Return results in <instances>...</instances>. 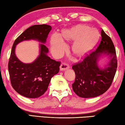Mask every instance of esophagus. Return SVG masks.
<instances>
[{"mask_svg": "<svg viewBox=\"0 0 125 125\" xmlns=\"http://www.w3.org/2000/svg\"><path fill=\"white\" fill-rule=\"evenodd\" d=\"M69 68V65L67 64V63L65 62H63L62 64H61L60 66V70L61 71H65L66 69H68Z\"/></svg>", "mask_w": 125, "mask_h": 125, "instance_id": "1", "label": "esophagus"}]
</instances>
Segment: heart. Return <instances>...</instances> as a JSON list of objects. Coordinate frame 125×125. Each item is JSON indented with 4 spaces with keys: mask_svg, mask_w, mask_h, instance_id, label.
Returning <instances> with one entry per match:
<instances>
[{
    "mask_svg": "<svg viewBox=\"0 0 125 125\" xmlns=\"http://www.w3.org/2000/svg\"><path fill=\"white\" fill-rule=\"evenodd\" d=\"M96 33L94 29L78 25L70 29L63 31L62 35L53 33L51 39V46L52 54L55 57L61 56L66 47L63 39L66 40L76 39L72 46V50L77 56H83L89 51L94 43Z\"/></svg>",
    "mask_w": 125,
    "mask_h": 125,
    "instance_id": "heart-1",
    "label": "heart"
}]
</instances>
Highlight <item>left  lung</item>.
Listing matches in <instances>:
<instances>
[{
  "label": "left lung",
  "instance_id": "1",
  "mask_svg": "<svg viewBox=\"0 0 125 125\" xmlns=\"http://www.w3.org/2000/svg\"><path fill=\"white\" fill-rule=\"evenodd\" d=\"M101 36L96 49L72 66L75 74L73 90L81 98H94L106 92L113 83L117 70V57L113 42L103 29ZM103 53L110 57L108 66L104 69H99L97 64L98 58Z\"/></svg>",
  "mask_w": 125,
  "mask_h": 125
}]
</instances>
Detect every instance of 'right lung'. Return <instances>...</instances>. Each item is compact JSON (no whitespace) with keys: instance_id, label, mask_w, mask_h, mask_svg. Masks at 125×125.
I'll list each match as a JSON object with an SVG mask.
<instances>
[{"instance_id":"right-lung-1","label":"right lung","mask_w":125,"mask_h":125,"mask_svg":"<svg viewBox=\"0 0 125 125\" xmlns=\"http://www.w3.org/2000/svg\"><path fill=\"white\" fill-rule=\"evenodd\" d=\"M50 25H35L29 27L15 40L8 63L10 82L14 89L28 98H37L47 90L52 77L60 71L61 62L47 56L48 48L40 45V54L34 62L25 64L18 60L15 54L16 45L24 40H37L45 43L51 30Z\"/></svg>"}]
</instances>
